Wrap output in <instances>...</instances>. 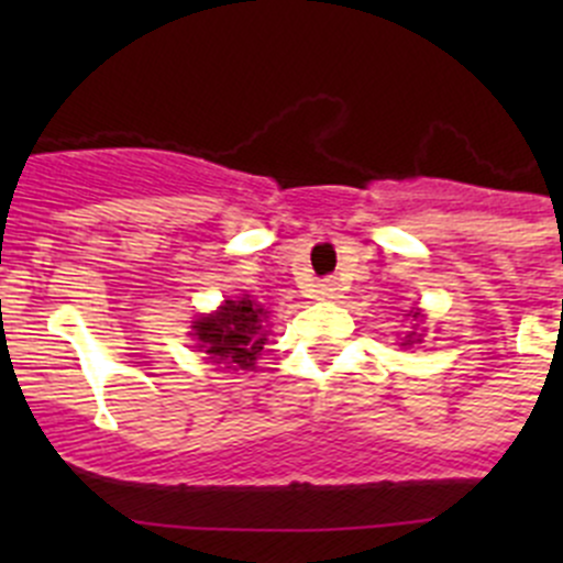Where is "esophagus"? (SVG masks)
<instances>
[{"label": "esophagus", "mask_w": 563, "mask_h": 563, "mask_svg": "<svg viewBox=\"0 0 563 563\" xmlns=\"http://www.w3.org/2000/svg\"><path fill=\"white\" fill-rule=\"evenodd\" d=\"M318 297H321V299H338L340 297V283L338 280H321V283H318Z\"/></svg>", "instance_id": "obj_1"}]
</instances>
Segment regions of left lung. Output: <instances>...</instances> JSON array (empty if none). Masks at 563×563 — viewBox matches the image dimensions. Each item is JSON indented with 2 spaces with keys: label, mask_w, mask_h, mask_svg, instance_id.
<instances>
[{
  "label": "left lung",
  "mask_w": 563,
  "mask_h": 563,
  "mask_svg": "<svg viewBox=\"0 0 563 563\" xmlns=\"http://www.w3.org/2000/svg\"><path fill=\"white\" fill-rule=\"evenodd\" d=\"M408 316L419 318V316H422V313H419V310H411V313H408ZM413 343H422V334H417V332L406 334V338H402V343H400V345H413Z\"/></svg>",
  "instance_id": "obj_1"
}]
</instances>
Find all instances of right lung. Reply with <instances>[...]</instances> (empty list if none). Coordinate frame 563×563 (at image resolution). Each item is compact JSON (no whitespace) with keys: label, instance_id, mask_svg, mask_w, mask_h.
I'll return each mask as SVG.
<instances>
[{"label":"right lung","instance_id":"1","mask_svg":"<svg viewBox=\"0 0 563 563\" xmlns=\"http://www.w3.org/2000/svg\"><path fill=\"white\" fill-rule=\"evenodd\" d=\"M266 310L253 299H225L214 313H207L192 321L196 349L209 354L214 365H225L231 371H253L255 360L266 343Z\"/></svg>","mask_w":563,"mask_h":563}]
</instances>
